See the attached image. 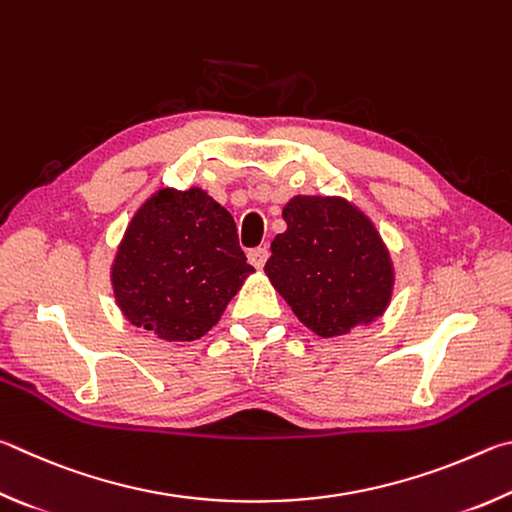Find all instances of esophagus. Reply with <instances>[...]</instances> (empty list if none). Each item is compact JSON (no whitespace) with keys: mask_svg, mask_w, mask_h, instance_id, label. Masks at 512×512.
Segmentation results:
<instances>
[{"mask_svg":"<svg viewBox=\"0 0 512 512\" xmlns=\"http://www.w3.org/2000/svg\"><path fill=\"white\" fill-rule=\"evenodd\" d=\"M267 256H270V251H267V247H256V249H251L249 254H247L249 263L254 265L256 270H263L265 263H267Z\"/></svg>","mask_w":512,"mask_h":512,"instance_id":"1","label":"esophagus"}]
</instances>
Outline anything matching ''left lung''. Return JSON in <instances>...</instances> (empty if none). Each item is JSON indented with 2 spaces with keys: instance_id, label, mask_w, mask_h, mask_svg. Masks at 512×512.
Segmentation results:
<instances>
[{
  "instance_id": "obj_1",
  "label": "left lung",
  "mask_w": 512,
  "mask_h": 512,
  "mask_svg": "<svg viewBox=\"0 0 512 512\" xmlns=\"http://www.w3.org/2000/svg\"><path fill=\"white\" fill-rule=\"evenodd\" d=\"M265 274L303 326L342 337L387 312L396 270L369 215L337 195H294Z\"/></svg>"
}]
</instances>
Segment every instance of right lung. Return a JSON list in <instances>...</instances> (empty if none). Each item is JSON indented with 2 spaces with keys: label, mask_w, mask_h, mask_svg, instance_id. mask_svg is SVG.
<instances>
[{
  "label": "right lung",
  "mask_w": 512,
  "mask_h": 512,
  "mask_svg": "<svg viewBox=\"0 0 512 512\" xmlns=\"http://www.w3.org/2000/svg\"><path fill=\"white\" fill-rule=\"evenodd\" d=\"M233 215L200 186L159 188L134 211L110 267L132 326L193 342L218 324L249 274Z\"/></svg>",
  "instance_id": "obj_1"
}]
</instances>
